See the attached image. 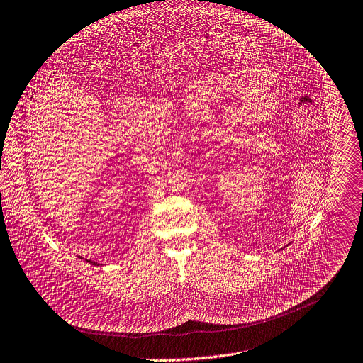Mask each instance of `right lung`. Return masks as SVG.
Here are the masks:
<instances>
[{
	"mask_svg": "<svg viewBox=\"0 0 363 363\" xmlns=\"http://www.w3.org/2000/svg\"><path fill=\"white\" fill-rule=\"evenodd\" d=\"M88 262H91V260H88ZM92 263V262H91ZM94 265H95V262H94Z\"/></svg>",
	"mask_w": 363,
	"mask_h": 363,
	"instance_id": "obj_1",
	"label": "right lung"
}]
</instances>
